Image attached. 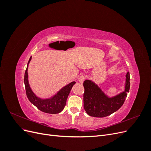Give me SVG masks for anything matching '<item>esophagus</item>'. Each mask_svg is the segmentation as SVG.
<instances>
[{
	"instance_id": "obj_1",
	"label": "esophagus",
	"mask_w": 151,
	"mask_h": 151,
	"mask_svg": "<svg viewBox=\"0 0 151 151\" xmlns=\"http://www.w3.org/2000/svg\"><path fill=\"white\" fill-rule=\"evenodd\" d=\"M85 79H86V77H85L84 76H81L79 77L78 81H79V82L80 83L83 84V83H84V81H85Z\"/></svg>"
}]
</instances>
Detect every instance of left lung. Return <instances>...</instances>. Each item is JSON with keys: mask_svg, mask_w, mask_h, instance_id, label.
Listing matches in <instances>:
<instances>
[{"mask_svg": "<svg viewBox=\"0 0 151 151\" xmlns=\"http://www.w3.org/2000/svg\"><path fill=\"white\" fill-rule=\"evenodd\" d=\"M130 79V73L128 72L126 74L125 91L112 98L107 96L94 82L86 80L83 86L84 108L86 113L91 116L103 118L116 111L124 103L127 94L129 92Z\"/></svg>", "mask_w": 151, "mask_h": 151, "instance_id": "left-lung-1", "label": "left lung"}]
</instances>
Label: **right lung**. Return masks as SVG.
Segmentation results:
<instances>
[{
  "label": "right lung",
  "mask_w": 151,
  "mask_h": 151,
  "mask_svg": "<svg viewBox=\"0 0 151 151\" xmlns=\"http://www.w3.org/2000/svg\"><path fill=\"white\" fill-rule=\"evenodd\" d=\"M31 60V57H30L28 63V65H27L24 79L27 97H28L29 101L32 104H33L40 111L50 114L59 113L64 108L68 96L70 92L72 86L76 84V82L73 81L64 86L52 98L47 99H42L38 98L36 96L33 92V91L31 90L28 82V67Z\"/></svg>",
  "instance_id": "obj_1"
}]
</instances>
